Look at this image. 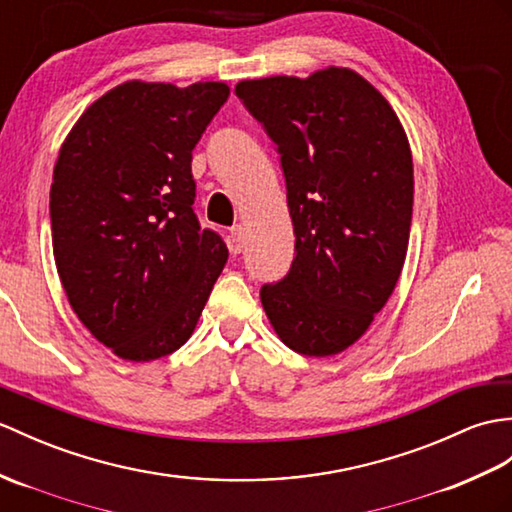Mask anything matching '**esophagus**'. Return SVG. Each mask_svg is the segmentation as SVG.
Segmentation results:
<instances>
[{
    "label": "esophagus",
    "mask_w": 512,
    "mask_h": 512,
    "mask_svg": "<svg viewBox=\"0 0 512 512\" xmlns=\"http://www.w3.org/2000/svg\"><path fill=\"white\" fill-rule=\"evenodd\" d=\"M231 253H242L244 248V227L242 224H235V227L231 229Z\"/></svg>",
    "instance_id": "34e87169"
}]
</instances>
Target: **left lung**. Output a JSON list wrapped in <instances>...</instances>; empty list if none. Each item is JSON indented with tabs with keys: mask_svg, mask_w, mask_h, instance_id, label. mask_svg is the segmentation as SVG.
Segmentation results:
<instances>
[{
	"mask_svg": "<svg viewBox=\"0 0 512 512\" xmlns=\"http://www.w3.org/2000/svg\"><path fill=\"white\" fill-rule=\"evenodd\" d=\"M275 141L288 189L294 259L261 285L285 347L327 358L362 338L406 261L414 174L399 117L371 82L344 67L235 87Z\"/></svg>",
	"mask_w": 512,
	"mask_h": 512,
	"instance_id": "8db88e82",
	"label": "left lung"
}]
</instances>
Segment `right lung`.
Listing matches in <instances>:
<instances>
[{"label":"right lung","mask_w":512,"mask_h":512,"mask_svg":"<svg viewBox=\"0 0 512 512\" xmlns=\"http://www.w3.org/2000/svg\"><path fill=\"white\" fill-rule=\"evenodd\" d=\"M227 98L224 82L130 80L95 100L58 152V277L82 325L124 360L183 347L227 264L222 237L200 229L192 176V150Z\"/></svg>","instance_id":"obj_1"}]
</instances>
